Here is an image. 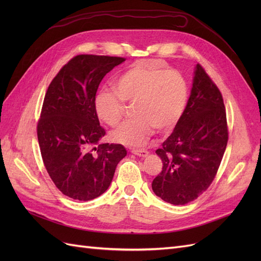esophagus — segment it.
<instances>
[{"label": "esophagus", "instance_id": "34e87169", "mask_svg": "<svg viewBox=\"0 0 261 261\" xmlns=\"http://www.w3.org/2000/svg\"><path fill=\"white\" fill-rule=\"evenodd\" d=\"M132 153L139 155V156H146V155H148L149 152L145 149H132Z\"/></svg>", "mask_w": 261, "mask_h": 261}]
</instances>
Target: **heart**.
Returning <instances> with one entry per match:
<instances>
[{"label":"heart","instance_id":"obj_1","mask_svg":"<svg viewBox=\"0 0 261 261\" xmlns=\"http://www.w3.org/2000/svg\"><path fill=\"white\" fill-rule=\"evenodd\" d=\"M115 91L102 87L94 97L96 115L115 126L125 112V102L134 103L133 114L111 133V139L128 147H140L154 128L170 130L183 116L188 100V85L177 70L159 67L153 61L133 63L113 82Z\"/></svg>","mask_w":261,"mask_h":261}]
</instances>
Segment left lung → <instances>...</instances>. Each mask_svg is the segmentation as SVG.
<instances>
[{"mask_svg": "<svg viewBox=\"0 0 261 261\" xmlns=\"http://www.w3.org/2000/svg\"><path fill=\"white\" fill-rule=\"evenodd\" d=\"M227 139L222 94L204 68L197 64L185 112L155 150L163 167L152 180L153 193L175 206L195 200L215 179Z\"/></svg>", "mask_w": 261, "mask_h": 261, "instance_id": "8db88e82", "label": "left lung"}]
</instances>
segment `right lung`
I'll list each match as a JSON object with an SVG mask.
<instances>
[{
  "label": "right lung",
  "instance_id": "right-lung-1",
  "mask_svg": "<svg viewBox=\"0 0 261 261\" xmlns=\"http://www.w3.org/2000/svg\"><path fill=\"white\" fill-rule=\"evenodd\" d=\"M125 60L76 55L46 90L37 125L39 147L54 185L72 199L87 201L103 194L127 153L122 145L99 144L106 129L93 106L101 81Z\"/></svg>",
  "mask_w": 261,
  "mask_h": 261
}]
</instances>
